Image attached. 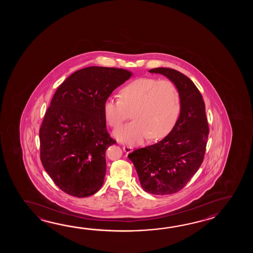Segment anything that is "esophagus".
<instances>
[{
    "mask_svg": "<svg viewBox=\"0 0 253 253\" xmlns=\"http://www.w3.org/2000/svg\"><path fill=\"white\" fill-rule=\"evenodd\" d=\"M123 150H124V152H126V154H128V153H131V152L133 151V147H132V146H129V145H124V146H123Z\"/></svg>",
    "mask_w": 253,
    "mask_h": 253,
    "instance_id": "1",
    "label": "esophagus"
}]
</instances>
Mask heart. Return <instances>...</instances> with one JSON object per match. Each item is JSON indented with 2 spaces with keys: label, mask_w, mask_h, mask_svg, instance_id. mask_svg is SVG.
Listing matches in <instances>:
<instances>
[{
  "label": "heart",
  "mask_w": 253,
  "mask_h": 253,
  "mask_svg": "<svg viewBox=\"0 0 253 253\" xmlns=\"http://www.w3.org/2000/svg\"><path fill=\"white\" fill-rule=\"evenodd\" d=\"M182 110L181 93L170 80L139 78L121 88L119 98L108 97L103 113L112 128L119 127L131 112L133 121L117 129V139L136 145L148 136L159 139L169 134L177 122Z\"/></svg>",
  "instance_id": "b5f03b06"
}]
</instances>
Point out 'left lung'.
Here are the masks:
<instances>
[{
	"label": "left lung",
	"instance_id": "1",
	"mask_svg": "<svg viewBox=\"0 0 253 253\" xmlns=\"http://www.w3.org/2000/svg\"><path fill=\"white\" fill-rule=\"evenodd\" d=\"M177 86L182 110L172 131L155 145L138 148L128 155L146 193L166 195L177 193L198 171L205 158L209 134L205 101L188 77L169 68H156Z\"/></svg>",
	"mask_w": 253,
	"mask_h": 253
}]
</instances>
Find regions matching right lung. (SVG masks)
<instances>
[{
	"label": "right lung",
	"instance_id": "obj_1",
	"mask_svg": "<svg viewBox=\"0 0 253 253\" xmlns=\"http://www.w3.org/2000/svg\"><path fill=\"white\" fill-rule=\"evenodd\" d=\"M132 73L87 67L63 81L40 127V156L45 171L66 194L83 198L101 188L106 150L117 142L108 134L103 104Z\"/></svg>",
	"mask_w": 253,
	"mask_h": 253
}]
</instances>
